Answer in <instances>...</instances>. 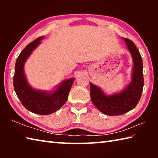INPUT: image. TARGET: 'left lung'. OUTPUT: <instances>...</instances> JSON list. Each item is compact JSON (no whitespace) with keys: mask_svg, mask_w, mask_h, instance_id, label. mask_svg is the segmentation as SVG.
<instances>
[{"mask_svg":"<svg viewBox=\"0 0 158 158\" xmlns=\"http://www.w3.org/2000/svg\"><path fill=\"white\" fill-rule=\"evenodd\" d=\"M124 40L134 62L132 81L128 86L117 94L106 95L100 88L90 83V98L93 105L108 116H118L132 110L138 104L143 90L142 58L134 42L129 39Z\"/></svg>","mask_w":158,"mask_h":158,"instance_id":"left-lung-1","label":"left lung"}]
</instances>
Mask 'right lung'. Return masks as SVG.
<instances>
[{
  "instance_id": "add662e5",
  "label": "right lung",
  "mask_w": 158,
  "mask_h": 158,
  "mask_svg": "<svg viewBox=\"0 0 158 158\" xmlns=\"http://www.w3.org/2000/svg\"><path fill=\"white\" fill-rule=\"evenodd\" d=\"M41 36L28 44L19 56L15 64L13 84L17 97L23 106L34 114L49 115L58 110L68 98L69 90L75 79L64 81L53 93L33 89L26 81L23 65L33 51L40 44Z\"/></svg>"
}]
</instances>
